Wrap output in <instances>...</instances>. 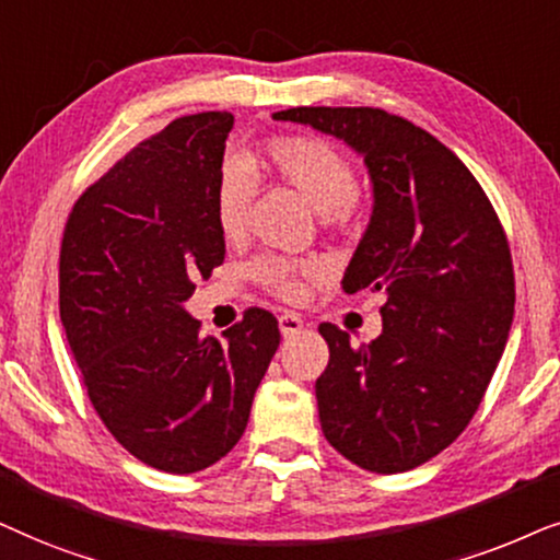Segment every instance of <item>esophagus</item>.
<instances>
[{
	"label": "esophagus",
	"mask_w": 560,
	"mask_h": 560,
	"mask_svg": "<svg viewBox=\"0 0 560 560\" xmlns=\"http://www.w3.org/2000/svg\"><path fill=\"white\" fill-rule=\"evenodd\" d=\"M302 327H304L302 317L294 315V312H284V315L279 317V330H281V335H284V338H292V335L300 332Z\"/></svg>",
	"instance_id": "esophagus-1"
}]
</instances>
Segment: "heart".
<instances>
[{"mask_svg":"<svg viewBox=\"0 0 560 560\" xmlns=\"http://www.w3.org/2000/svg\"><path fill=\"white\" fill-rule=\"evenodd\" d=\"M253 176H268L292 186L307 199L325 222H348L358 210L355 174L346 153L310 136L268 138L256 153L245 159ZM253 197L250 176L241 163H228L214 184L212 210L214 225L225 241L243 235ZM253 276L273 294L296 300L302 294V279H315L319 268L304 260L260 258L253 264Z\"/></svg>","mask_w":560,"mask_h":560,"instance_id":"heart-1","label":"heart"}]
</instances>
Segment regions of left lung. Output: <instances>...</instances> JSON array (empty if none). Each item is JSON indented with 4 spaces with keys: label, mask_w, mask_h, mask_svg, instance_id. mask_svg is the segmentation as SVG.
<instances>
[{
    "label": "left lung",
    "mask_w": 560,
    "mask_h": 560,
    "mask_svg": "<svg viewBox=\"0 0 560 560\" xmlns=\"http://www.w3.org/2000/svg\"><path fill=\"white\" fill-rule=\"evenodd\" d=\"M363 155L374 210L342 276L348 294L384 292L382 335L350 346L330 323L317 378L319 424L350 464L399 474L456 441L479 409L514 315L506 235L489 197L451 148L374 107H294Z\"/></svg>",
    "instance_id": "8db88e82"
}]
</instances>
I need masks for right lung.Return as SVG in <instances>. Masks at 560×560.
I'll use <instances>...</instances> for the list:
<instances>
[{"instance_id":"obj_1","label":"right lung","mask_w":560,"mask_h":560,"mask_svg":"<svg viewBox=\"0 0 560 560\" xmlns=\"http://www.w3.org/2000/svg\"><path fill=\"white\" fill-rule=\"evenodd\" d=\"M233 122L199 112L138 143L77 199L61 241L58 304L89 399L125 451L166 474L233 451L281 340L266 310L225 342L184 310L225 260L212 197Z\"/></svg>"}]
</instances>
